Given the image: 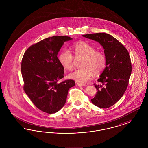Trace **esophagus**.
<instances>
[{"label": "esophagus", "instance_id": "34e87169", "mask_svg": "<svg viewBox=\"0 0 148 148\" xmlns=\"http://www.w3.org/2000/svg\"><path fill=\"white\" fill-rule=\"evenodd\" d=\"M77 84L79 86H84L85 85L84 84H81V83H77Z\"/></svg>", "mask_w": 148, "mask_h": 148}]
</instances>
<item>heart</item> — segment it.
Wrapping results in <instances>:
<instances>
[{
  "mask_svg": "<svg viewBox=\"0 0 148 148\" xmlns=\"http://www.w3.org/2000/svg\"><path fill=\"white\" fill-rule=\"evenodd\" d=\"M75 56L77 58H83L82 63L83 68L69 74V77L79 83L88 82L94 75L101 73L106 66V58L101 51H96L90 44L81 41L73 46ZM59 62L66 70L71 71L74 68V58L69 50L64 49L59 56Z\"/></svg>",
  "mask_w": 148,
  "mask_h": 148,
  "instance_id": "1",
  "label": "heart"
}]
</instances>
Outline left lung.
I'll list each match as a JSON object with an SVG mask.
<instances>
[{"instance_id":"8db88e82","label":"left lung","mask_w":148,"mask_h":148,"mask_svg":"<svg viewBox=\"0 0 148 148\" xmlns=\"http://www.w3.org/2000/svg\"><path fill=\"white\" fill-rule=\"evenodd\" d=\"M98 42L104 49L106 68L98 82L94 84L97 89L92 103L100 108H108L114 105L127 90L132 73L130 57L126 48L110 34L100 33L83 35Z\"/></svg>"}]
</instances>
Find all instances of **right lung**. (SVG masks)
Listing matches in <instances>:
<instances>
[{
    "label": "right lung",
    "instance_id": "right-lung-1",
    "mask_svg": "<svg viewBox=\"0 0 148 148\" xmlns=\"http://www.w3.org/2000/svg\"><path fill=\"white\" fill-rule=\"evenodd\" d=\"M73 39L66 36H54L32 45L25 52L21 61L23 89L39 109L53 114L66 103L69 89L75 83L64 77V68L57 55L64 42Z\"/></svg>",
    "mask_w": 148,
    "mask_h": 148
}]
</instances>
